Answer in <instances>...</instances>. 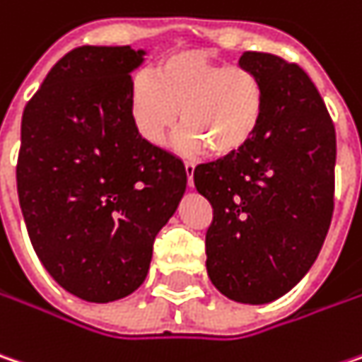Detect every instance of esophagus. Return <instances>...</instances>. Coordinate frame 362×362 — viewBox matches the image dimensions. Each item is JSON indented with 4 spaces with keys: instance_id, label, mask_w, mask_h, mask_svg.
<instances>
[{
    "instance_id": "34e87169",
    "label": "esophagus",
    "mask_w": 362,
    "mask_h": 362,
    "mask_svg": "<svg viewBox=\"0 0 362 362\" xmlns=\"http://www.w3.org/2000/svg\"><path fill=\"white\" fill-rule=\"evenodd\" d=\"M184 170H186L188 186L192 188V186H194V163H192V161H186V163H184Z\"/></svg>"
}]
</instances>
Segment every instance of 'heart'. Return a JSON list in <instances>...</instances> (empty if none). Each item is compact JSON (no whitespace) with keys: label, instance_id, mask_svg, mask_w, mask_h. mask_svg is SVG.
<instances>
[{"label":"heart","instance_id":"heart-1","mask_svg":"<svg viewBox=\"0 0 362 362\" xmlns=\"http://www.w3.org/2000/svg\"><path fill=\"white\" fill-rule=\"evenodd\" d=\"M137 133L163 145L182 117L180 145L209 147L217 158L242 151L256 137L266 108V90L256 71L227 65L201 51L163 57L151 75H137L129 94Z\"/></svg>","mask_w":362,"mask_h":362}]
</instances>
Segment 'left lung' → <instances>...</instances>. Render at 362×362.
Wrapping results in <instances>:
<instances>
[{
    "label": "left lung",
    "instance_id": "1",
    "mask_svg": "<svg viewBox=\"0 0 362 362\" xmlns=\"http://www.w3.org/2000/svg\"><path fill=\"white\" fill-rule=\"evenodd\" d=\"M240 65L266 90L262 124L242 151L199 163L194 186L213 206L206 272L225 297L260 305L315 262L334 213L336 131L309 75L270 53Z\"/></svg>",
    "mask_w": 362,
    "mask_h": 362
}]
</instances>
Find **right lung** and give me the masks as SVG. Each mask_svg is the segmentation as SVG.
Returning <instances> with one entry per match:
<instances>
[{"mask_svg":"<svg viewBox=\"0 0 362 362\" xmlns=\"http://www.w3.org/2000/svg\"><path fill=\"white\" fill-rule=\"evenodd\" d=\"M131 47H77L22 115L18 197L34 252L71 295L108 303L145 281L156 235L186 190L180 158L131 118Z\"/></svg>","mask_w":362,"mask_h":362,"instance_id":"obj_1","label":"right lung"}]
</instances>
